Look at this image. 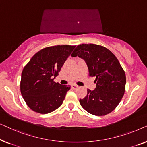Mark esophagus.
<instances>
[{
    "instance_id": "obj_1",
    "label": "esophagus",
    "mask_w": 147,
    "mask_h": 147,
    "mask_svg": "<svg viewBox=\"0 0 147 147\" xmlns=\"http://www.w3.org/2000/svg\"><path fill=\"white\" fill-rule=\"evenodd\" d=\"M71 86L72 89H76V88L78 87V86L77 85H76V84H72Z\"/></svg>"
}]
</instances>
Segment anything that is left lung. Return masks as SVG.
I'll list each match as a JSON object with an SVG mask.
<instances>
[{"mask_svg":"<svg viewBox=\"0 0 147 147\" xmlns=\"http://www.w3.org/2000/svg\"><path fill=\"white\" fill-rule=\"evenodd\" d=\"M84 59L89 76L96 77L94 90L80 103L84 110L96 116H104L115 109L125 92L126 75L116 56L103 46L96 44L78 45L71 55Z\"/></svg>","mask_w":147,"mask_h":147,"instance_id":"obj_1","label":"left lung"}]
</instances>
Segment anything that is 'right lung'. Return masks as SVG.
<instances>
[{
  "instance_id": "1",
  "label": "right lung",
  "mask_w": 147,
  "mask_h": 147,
  "mask_svg": "<svg viewBox=\"0 0 147 147\" xmlns=\"http://www.w3.org/2000/svg\"><path fill=\"white\" fill-rule=\"evenodd\" d=\"M76 46L56 45L44 48L34 55L22 71L20 89L32 110L47 114L63 103L70 86L53 81Z\"/></svg>"
}]
</instances>
